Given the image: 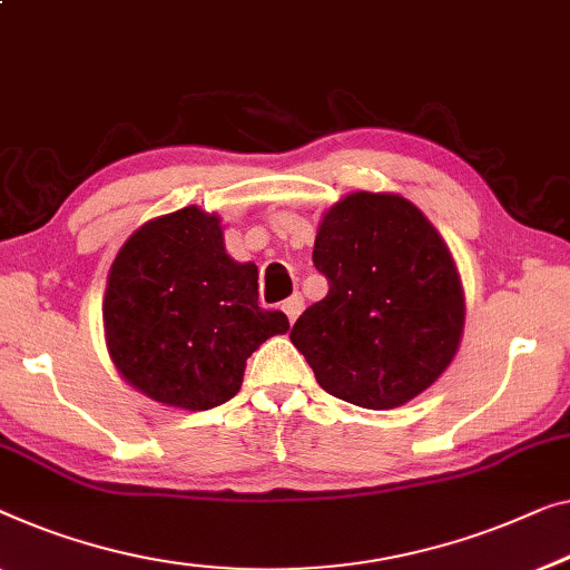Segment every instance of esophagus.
<instances>
[{
    "instance_id": "1",
    "label": "esophagus",
    "mask_w": 570,
    "mask_h": 570,
    "mask_svg": "<svg viewBox=\"0 0 570 570\" xmlns=\"http://www.w3.org/2000/svg\"><path fill=\"white\" fill-rule=\"evenodd\" d=\"M283 311H285L287 321H291V324H295V318H298L301 311H303V295H298V293L291 295V298L283 303Z\"/></svg>"
}]
</instances>
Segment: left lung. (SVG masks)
<instances>
[{
    "label": "left lung",
    "instance_id": "1",
    "mask_svg": "<svg viewBox=\"0 0 570 570\" xmlns=\"http://www.w3.org/2000/svg\"><path fill=\"white\" fill-rule=\"evenodd\" d=\"M313 265L328 293L295 321L291 342L326 393L395 409L448 370L465 326L463 283L414 203L391 193L342 197L321 218Z\"/></svg>",
    "mask_w": 570,
    "mask_h": 570
}]
</instances>
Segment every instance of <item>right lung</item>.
I'll return each instance as SVG.
<instances>
[{
    "label": "right lung",
    "instance_id": "1",
    "mask_svg": "<svg viewBox=\"0 0 570 570\" xmlns=\"http://www.w3.org/2000/svg\"><path fill=\"white\" fill-rule=\"evenodd\" d=\"M257 265L230 259L216 213L148 220L115 257L102 301L107 352L148 399L208 411L234 399L246 360L291 324L259 308Z\"/></svg>",
    "mask_w": 570,
    "mask_h": 570
}]
</instances>
